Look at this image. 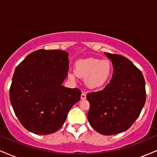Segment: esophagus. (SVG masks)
I'll use <instances>...</instances> for the list:
<instances>
[{
	"label": "esophagus",
	"mask_w": 157,
	"mask_h": 157,
	"mask_svg": "<svg viewBox=\"0 0 157 157\" xmlns=\"http://www.w3.org/2000/svg\"><path fill=\"white\" fill-rule=\"evenodd\" d=\"M80 97H81V100H86V94L84 92H82V94H81Z\"/></svg>",
	"instance_id": "1"
}]
</instances>
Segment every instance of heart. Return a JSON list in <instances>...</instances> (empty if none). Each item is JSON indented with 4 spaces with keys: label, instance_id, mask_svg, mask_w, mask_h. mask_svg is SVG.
Instances as JSON below:
<instances>
[{
    "label": "heart",
    "instance_id": "obj_1",
    "mask_svg": "<svg viewBox=\"0 0 157 157\" xmlns=\"http://www.w3.org/2000/svg\"><path fill=\"white\" fill-rule=\"evenodd\" d=\"M112 74V65L109 60L87 58L75 63V73H69V77L85 78V83L91 89H100L109 82Z\"/></svg>",
    "mask_w": 157,
    "mask_h": 157
}]
</instances>
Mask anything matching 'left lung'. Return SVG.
Wrapping results in <instances>:
<instances>
[{
  "instance_id": "left-lung-1",
  "label": "left lung",
  "mask_w": 157,
  "mask_h": 157,
  "mask_svg": "<svg viewBox=\"0 0 157 157\" xmlns=\"http://www.w3.org/2000/svg\"><path fill=\"white\" fill-rule=\"evenodd\" d=\"M113 72L101 91L88 93L90 103L88 120L97 132L113 135L129 128L140 116L146 100L143 75L124 56L105 52Z\"/></svg>"
}]
</instances>
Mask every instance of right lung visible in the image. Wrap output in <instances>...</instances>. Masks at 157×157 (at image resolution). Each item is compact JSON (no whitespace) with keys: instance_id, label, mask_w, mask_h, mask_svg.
I'll return each mask as SVG.
<instances>
[{"instance_id":"right-lung-1","label":"right lung","mask_w":157,"mask_h":157,"mask_svg":"<svg viewBox=\"0 0 157 157\" xmlns=\"http://www.w3.org/2000/svg\"><path fill=\"white\" fill-rule=\"evenodd\" d=\"M68 64V52L39 49L16 67L10 99L16 117L26 130L40 135L56 132L80 100V89L62 86Z\"/></svg>"}]
</instances>
